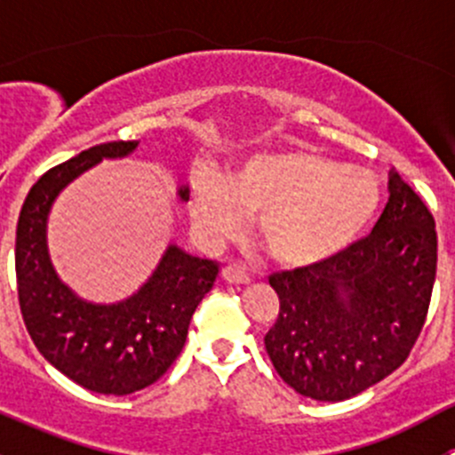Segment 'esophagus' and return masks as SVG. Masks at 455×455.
I'll return each mask as SVG.
<instances>
[{"instance_id":"1","label":"esophagus","mask_w":455,"mask_h":455,"mask_svg":"<svg viewBox=\"0 0 455 455\" xmlns=\"http://www.w3.org/2000/svg\"><path fill=\"white\" fill-rule=\"evenodd\" d=\"M222 279L228 283H246L249 282V273L237 261H228L227 266H222Z\"/></svg>"}]
</instances>
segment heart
Masks as SVG:
<instances>
[{
  "instance_id": "heart-1",
  "label": "heart",
  "mask_w": 455,
  "mask_h": 455,
  "mask_svg": "<svg viewBox=\"0 0 455 455\" xmlns=\"http://www.w3.org/2000/svg\"><path fill=\"white\" fill-rule=\"evenodd\" d=\"M379 185L359 169L308 149L257 156L227 178L202 182L196 220L224 237L257 213V237L283 266H310L337 255L363 233L379 209Z\"/></svg>"
}]
</instances>
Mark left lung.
I'll list each match as a JSON object with an SVG mask.
<instances>
[{"mask_svg": "<svg viewBox=\"0 0 455 455\" xmlns=\"http://www.w3.org/2000/svg\"><path fill=\"white\" fill-rule=\"evenodd\" d=\"M435 261L434 215L392 169L389 200L368 237L268 277L279 315L264 346L283 383L339 403L401 368L425 325Z\"/></svg>", "mask_w": 455, "mask_h": 455, "instance_id": "1", "label": "left lung"}]
</instances>
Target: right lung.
I'll return each mask as SVG.
<instances>
[{"label":"right lung","mask_w":455,"mask_h":455,"mask_svg":"<svg viewBox=\"0 0 455 455\" xmlns=\"http://www.w3.org/2000/svg\"><path fill=\"white\" fill-rule=\"evenodd\" d=\"M139 140L90 147L48 169L32 185L17 220L15 273L21 316L32 343L81 387L125 396L156 383L182 352L191 316L213 288L220 264L169 246L149 282L118 304H90L59 282L45 251V218L59 191L103 158L136 149ZM189 200V189H180Z\"/></svg>","instance_id":"obj_1"}]
</instances>
